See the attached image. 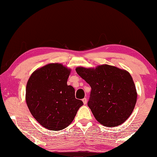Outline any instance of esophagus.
<instances>
[{
	"instance_id": "esophagus-1",
	"label": "esophagus",
	"mask_w": 157,
	"mask_h": 157,
	"mask_svg": "<svg viewBox=\"0 0 157 157\" xmlns=\"http://www.w3.org/2000/svg\"><path fill=\"white\" fill-rule=\"evenodd\" d=\"M82 102L83 103H84V105H86V103H87V99H86V98H84L82 99Z\"/></svg>"
}]
</instances>
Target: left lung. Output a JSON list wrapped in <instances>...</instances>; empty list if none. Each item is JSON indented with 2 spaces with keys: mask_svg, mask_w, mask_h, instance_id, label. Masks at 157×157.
Wrapping results in <instances>:
<instances>
[{
  "mask_svg": "<svg viewBox=\"0 0 157 157\" xmlns=\"http://www.w3.org/2000/svg\"><path fill=\"white\" fill-rule=\"evenodd\" d=\"M77 74L91 87L88 106L104 126L123 124L130 116L137 101V91L127 71L102 64L95 68L76 67Z\"/></svg>",
  "mask_w": 157,
  "mask_h": 157,
  "instance_id": "8db88e82",
  "label": "left lung"
}]
</instances>
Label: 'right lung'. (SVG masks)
<instances>
[{
	"instance_id": "1",
	"label": "right lung",
	"mask_w": 157,
	"mask_h": 157,
	"mask_svg": "<svg viewBox=\"0 0 157 157\" xmlns=\"http://www.w3.org/2000/svg\"><path fill=\"white\" fill-rule=\"evenodd\" d=\"M71 69L50 63L36 70L27 81L25 101L37 122L50 130H62L72 123L81 100L76 99L75 89L67 85Z\"/></svg>"
}]
</instances>
